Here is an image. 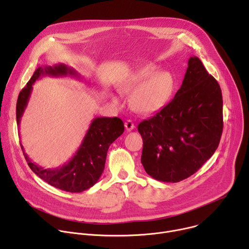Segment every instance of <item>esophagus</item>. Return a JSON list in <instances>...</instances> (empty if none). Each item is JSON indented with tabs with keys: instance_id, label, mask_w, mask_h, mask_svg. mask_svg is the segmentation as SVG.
<instances>
[{
	"instance_id": "34e87169",
	"label": "esophagus",
	"mask_w": 249,
	"mask_h": 249,
	"mask_svg": "<svg viewBox=\"0 0 249 249\" xmlns=\"http://www.w3.org/2000/svg\"><path fill=\"white\" fill-rule=\"evenodd\" d=\"M124 125H125V128H126V130H127V131H129V132H130V131H132V130L135 128V125H134V123H133L131 120H128V121H126Z\"/></svg>"
}]
</instances>
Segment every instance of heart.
<instances>
[{
	"instance_id": "obj_1",
	"label": "heart",
	"mask_w": 249,
	"mask_h": 249,
	"mask_svg": "<svg viewBox=\"0 0 249 249\" xmlns=\"http://www.w3.org/2000/svg\"><path fill=\"white\" fill-rule=\"evenodd\" d=\"M157 67L147 65L138 70L133 75L118 85L122 93L132 90L130 98L132 108L140 114H152L162 108L169 99L173 89V79L165 71L154 73ZM115 103L118 98L112 96Z\"/></svg>"
}]
</instances>
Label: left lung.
I'll list each match as a JSON object with an SVG mask.
<instances>
[{"instance_id": "obj_1", "label": "left lung", "mask_w": 249, "mask_h": 249, "mask_svg": "<svg viewBox=\"0 0 249 249\" xmlns=\"http://www.w3.org/2000/svg\"><path fill=\"white\" fill-rule=\"evenodd\" d=\"M223 126L220 85L198 57H190L173 99L138 125L143 138L141 162L153 178L179 182L214 155Z\"/></svg>"}]
</instances>
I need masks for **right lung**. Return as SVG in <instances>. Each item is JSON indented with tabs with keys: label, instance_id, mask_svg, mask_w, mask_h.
<instances>
[{
	"label": "right lung",
	"instance_id": "add662e5",
	"mask_svg": "<svg viewBox=\"0 0 249 249\" xmlns=\"http://www.w3.org/2000/svg\"><path fill=\"white\" fill-rule=\"evenodd\" d=\"M75 76L79 74L72 68L64 64L53 67H38L32 77L21 89L17 102V123L19 125L20 118L25 110L32 85L42 76ZM124 123L118 117H96L91 124L75 156L66 164L57 168L44 169L40 165L32 162L23 151L24 158L31 170L48 184L61 190L79 193L92 187L103 172L106 155L109 146L123 134Z\"/></svg>",
	"mask_w": 249,
	"mask_h": 249
}]
</instances>
